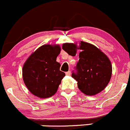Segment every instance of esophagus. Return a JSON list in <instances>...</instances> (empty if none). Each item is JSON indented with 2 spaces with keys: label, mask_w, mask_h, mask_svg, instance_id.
Instances as JSON below:
<instances>
[{
  "label": "esophagus",
  "mask_w": 130,
  "mask_h": 130,
  "mask_svg": "<svg viewBox=\"0 0 130 130\" xmlns=\"http://www.w3.org/2000/svg\"><path fill=\"white\" fill-rule=\"evenodd\" d=\"M71 71H68V72H66V75H67V76H71Z\"/></svg>",
  "instance_id": "1"
}]
</instances>
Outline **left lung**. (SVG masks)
Wrapping results in <instances>:
<instances>
[{
  "label": "left lung",
  "instance_id": "left-lung-1",
  "mask_svg": "<svg viewBox=\"0 0 130 130\" xmlns=\"http://www.w3.org/2000/svg\"><path fill=\"white\" fill-rule=\"evenodd\" d=\"M62 48L69 55L76 54L77 47L73 43H64ZM82 51L79 61L72 71V77L77 82V87L82 92L94 95L105 89L111 76V62L107 56L95 46L81 42Z\"/></svg>",
  "mask_w": 130,
  "mask_h": 130
}]
</instances>
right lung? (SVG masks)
<instances>
[{"label": "right lung", "instance_id": "add662e5", "mask_svg": "<svg viewBox=\"0 0 130 130\" xmlns=\"http://www.w3.org/2000/svg\"><path fill=\"white\" fill-rule=\"evenodd\" d=\"M60 50L59 45H44L29 57L23 67L25 85L38 98H47L55 94L65 76L59 70L60 63L56 61Z\"/></svg>", "mask_w": 130, "mask_h": 130}]
</instances>
